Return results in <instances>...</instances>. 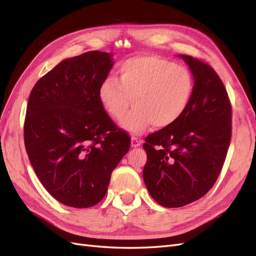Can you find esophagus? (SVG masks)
Listing matches in <instances>:
<instances>
[{
	"mask_svg": "<svg viewBox=\"0 0 256 256\" xmlns=\"http://www.w3.org/2000/svg\"><path fill=\"white\" fill-rule=\"evenodd\" d=\"M132 142H130V144H132L133 148H136V147H140V146L142 144V140H138L137 137H132V140H130Z\"/></svg>",
	"mask_w": 256,
	"mask_h": 256,
	"instance_id": "obj_1",
	"label": "esophagus"
}]
</instances>
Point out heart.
<instances>
[{
	"label": "heart",
	"instance_id": "b5f03b06",
	"mask_svg": "<svg viewBox=\"0 0 256 256\" xmlns=\"http://www.w3.org/2000/svg\"><path fill=\"white\" fill-rule=\"evenodd\" d=\"M118 80L107 78L98 88V100L107 114L121 120L130 104L135 106L122 126L140 134L151 124L165 128L176 123L191 104L194 94L192 72L182 65L154 56L124 61Z\"/></svg>",
	"mask_w": 256,
	"mask_h": 256
}]
</instances>
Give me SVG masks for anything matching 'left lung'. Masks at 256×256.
I'll list each match as a JSON object with an SVG mask.
<instances>
[{
    "label": "left lung",
    "mask_w": 256,
    "mask_h": 256,
    "mask_svg": "<svg viewBox=\"0 0 256 256\" xmlns=\"http://www.w3.org/2000/svg\"><path fill=\"white\" fill-rule=\"evenodd\" d=\"M194 77V94L172 126L146 137L142 176L152 198L167 208L186 206L214 186L232 138V105L216 70L180 54Z\"/></svg>",
    "instance_id": "left-lung-1"
}]
</instances>
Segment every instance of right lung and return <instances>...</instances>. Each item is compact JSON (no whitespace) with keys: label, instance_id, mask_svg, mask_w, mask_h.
<instances>
[{"label":"right lung","instance_id":"obj_1","mask_svg":"<svg viewBox=\"0 0 256 256\" xmlns=\"http://www.w3.org/2000/svg\"><path fill=\"white\" fill-rule=\"evenodd\" d=\"M112 56L94 50L63 60L28 98L24 126L28 160L44 188L65 206L88 208L103 200L112 170L130 149V136L98 100Z\"/></svg>","mask_w":256,"mask_h":256}]
</instances>
